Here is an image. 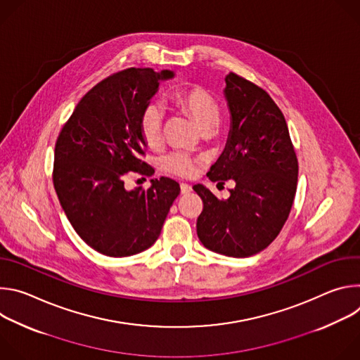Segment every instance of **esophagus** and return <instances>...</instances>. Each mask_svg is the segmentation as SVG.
I'll return each instance as SVG.
<instances>
[{
    "label": "esophagus",
    "mask_w": 360,
    "mask_h": 360,
    "mask_svg": "<svg viewBox=\"0 0 360 360\" xmlns=\"http://www.w3.org/2000/svg\"><path fill=\"white\" fill-rule=\"evenodd\" d=\"M192 191V186L191 185H188V184H181V193L182 195H186V193H189Z\"/></svg>",
    "instance_id": "34e87169"
}]
</instances>
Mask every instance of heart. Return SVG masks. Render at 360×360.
<instances>
[{
    "mask_svg": "<svg viewBox=\"0 0 360 360\" xmlns=\"http://www.w3.org/2000/svg\"><path fill=\"white\" fill-rule=\"evenodd\" d=\"M174 102L176 107L185 111L205 132L214 128L219 120L221 111L217 99L207 89L199 85L179 89L174 95ZM138 125L139 134L149 148L157 149L162 145L165 112L160 102H148L141 111ZM202 158L193 157L188 152L174 150L161 160V168L169 175L188 179L196 175L198 168L202 165Z\"/></svg>",
    "mask_w": 360,
    "mask_h": 360,
    "instance_id": "b5f03b06",
    "label": "heart"
}]
</instances>
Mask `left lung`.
<instances>
[{
    "mask_svg": "<svg viewBox=\"0 0 360 360\" xmlns=\"http://www.w3.org/2000/svg\"><path fill=\"white\" fill-rule=\"evenodd\" d=\"M225 96L232 127L225 150L207 174L212 182L235 179L228 199L198 184L203 210L196 232L212 252L246 258L264 250L285 225L297 185V158L285 117L271 95L231 72Z\"/></svg>",
    "mask_w": 360,
    "mask_h": 360,
    "instance_id": "8db88e82",
    "label": "left lung"
}]
</instances>
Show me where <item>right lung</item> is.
<instances>
[{
	"mask_svg": "<svg viewBox=\"0 0 360 360\" xmlns=\"http://www.w3.org/2000/svg\"><path fill=\"white\" fill-rule=\"evenodd\" d=\"M172 71L127 68L92 86L64 124L54 152L53 182L81 239L96 252L121 258L155 243L179 184L150 179L148 189H125L128 172L152 176L143 161L139 115L160 81Z\"/></svg>",
	"mask_w": 360,
	"mask_h": 360,
	"instance_id": "add662e5",
	"label": "right lung"
}]
</instances>
